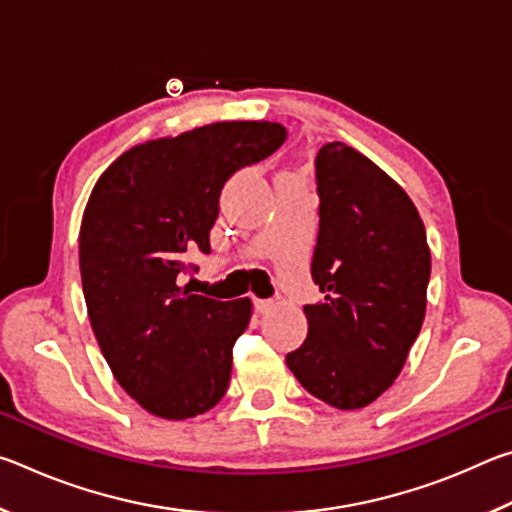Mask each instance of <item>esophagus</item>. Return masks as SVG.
<instances>
[{
    "instance_id": "obj_1",
    "label": "esophagus",
    "mask_w": 512,
    "mask_h": 512,
    "mask_svg": "<svg viewBox=\"0 0 512 512\" xmlns=\"http://www.w3.org/2000/svg\"><path fill=\"white\" fill-rule=\"evenodd\" d=\"M253 307L257 314H266V311L273 307V300L271 298H253Z\"/></svg>"
}]
</instances>
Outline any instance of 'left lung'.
Segmentation results:
<instances>
[{"instance_id":"8db88e82","label":"left lung","mask_w":512,"mask_h":512,"mask_svg":"<svg viewBox=\"0 0 512 512\" xmlns=\"http://www.w3.org/2000/svg\"><path fill=\"white\" fill-rule=\"evenodd\" d=\"M316 192L311 277L325 300L305 305L307 339L287 366L318 400L363 409L391 388L420 334L427 232L404 189L343 142L318 151Z\"/></svg>"}]
</instances>
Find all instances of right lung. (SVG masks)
<instances>
[{
	"label": "right lung",
	"instance_id": "add662e5",
	"mask_svg": "<svg viewBox=\"0 0 512 512\" xmlns=\"http://www.w3.org/2000/svg\"><path fill=\"white\" fill-rule=\"evenodd\" d=\"M284 140L273 121H216L133 146L92 189L79 237L90 323L121 388L158 418H194L228 391L250 300L196 296L178 275L210 255L223 185Z\"/></svg>",
	"mask_w": 512,
	"mask_h": 512
}]
</instances>
